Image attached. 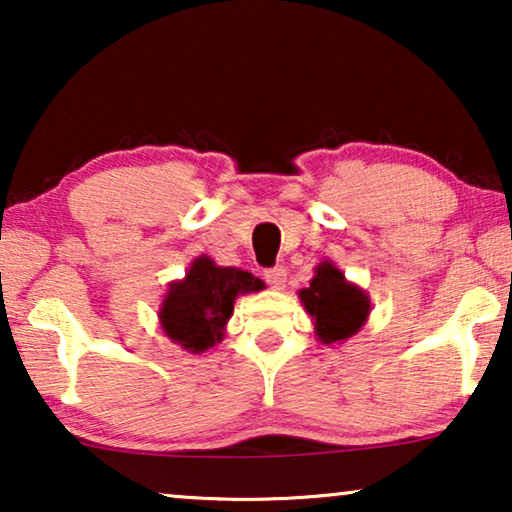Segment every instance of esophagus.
<instances>
[{"mask_svg":"<svg viewBox=\"0 0 512 512\" xmlns=\"http://www.w3.org/2000/svg\"><path fill=\"white\" fill-rule=\"evenodd\" d=\"M263 277H265V282H268L275 291H282V289H284V284H286V270L282 268V265H277V268L265 270Z\"/></svg>","mask_w":512,"mask_h":512,"instance_id":"1","label":"esophagus"}]
</instances>
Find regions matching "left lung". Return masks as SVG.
<instances>
[{
    "mask_svg": "<svg viewBox=\"0 0 512 512\" xmlns=\"http://www.w3.org/2000/svg\"><path fill=\"white\" fill-rule=\"evenodd\" d=\"M300 303L314 321V333L324 345L342 342L359 333L370 312L366 291L349 284L331 261L319 263L307 289L298 291Z\"/></svg>",
    "mask_w": 512,
    "mask_h": 512,
    "instance_id": "left-lung-1",
    "label": "left lung"
}]
</instances>
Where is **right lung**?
Here are the masks:
<instances>
[{"mask_svg": "<svg viewBox=\"0 0 512 512\" xmlns=\"http://www.w3.org/2000/svg\"><path fill=\"white\" fill-rule=\"evenodd\" d=\"M265 289L247 270L221 268L209 256L195 258L181 282L167 289L158 319L167 338L186 352L202 354L223 340L237 296Z\"/></svg>", "mask_w": 512, "mask_h": 512, "instance_id": "right-lung-1", "label": "right lung"}]
</instances>
